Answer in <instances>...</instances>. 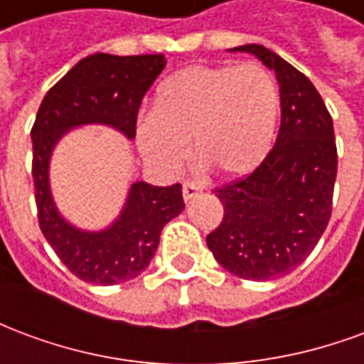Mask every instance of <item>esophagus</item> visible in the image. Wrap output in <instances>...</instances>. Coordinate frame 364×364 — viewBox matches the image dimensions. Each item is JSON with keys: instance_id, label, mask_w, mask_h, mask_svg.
<instances>
[{"instance_id": "esophagus-1", "label": "esophagus", "mask_w": 364, "mask_h": 364, "mask_svg": "<svg viewBox=\"0 0 364 364\" xmlns=\"http://www.w3.org/2000/svg\"><path fill=\"white\" fill-rule=\"evenodd\" d=\"M200 195V187H198L197 183L193 181H185L183 183V198L185 200H193L195 197Z\"/></svg>"}]
</instances>
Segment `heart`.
Wrapping results in <instances>:
<instances>
[{
	"instance_id": "obj_1",
	"label": "heart",
	"mask_w": 364,
	"mask_h": 364,
	"mask_svg": "<svg viewBox=\"0 0 364 364\" xmlns=\"http://www.w3.org/2000/svg\"><path fill=\"white\" fill-rule=\"evenodd\" d=\"M273 75L255 62L193 64L159 85L154 112L138 124L151 166L175 171L189 158L220 177L252 173L273 146L279 119Z\"/></svg>"
}]
</instances>
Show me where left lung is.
<instances>
[{
	"mask_svg": "<svg viewBox=\"0 0 364 364\" xmlns=\"http://www.w3.org/2000/svg\"><path fill=\"white\" fill-rule=\"evenodd\" d=\"M250 52L274 70L281 128L252 173L214 189L224 206L206 245L222 267L247 281H271L302 263L331 218L337 175L333 120L314 83L261 44Z\"/></svg>",
	"mask_w": 364,
	"mask_h": 364,
	"instance_id": "8db88e82",
	"label": "left lung"
}]
</instances>
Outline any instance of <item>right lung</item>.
Listing matches in <instances>:
<instances>
[{
    "instance_id": "obj_1",
    "label": "right lung",
    "mask_w": 364,
    "mask_h": 364,
    "mask_svg": "<svg viewBox=\"0 0 364 364\" xmlns=\"http://www.w3.org/2000/svg\"><path fill=\"white\" fill-rule=\"evenodd\" d=\"M164 68V54L112 56L97 52L80 60L54 83L36 112L31 136L38 226L60 261L85 282L119 284L150 265L164 226L185 208L181 185L154 187L136 181L119 220L105 232L87 234L62 220L52 203L50 151L66 130L90 122L111 124L134 138L144 95Z\"/></svg>"
}]
</instances>
